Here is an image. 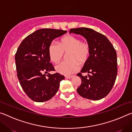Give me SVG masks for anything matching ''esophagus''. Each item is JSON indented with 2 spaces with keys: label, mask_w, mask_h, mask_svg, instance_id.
Masks as SVG:
<instances>
[{
  "label": "esophagus",
  "mask_w": 132,
  "mask_h": 132,
  "mask_svg": "<svg viewBox=\"0 0 132 132\" xmlns=\"http://www.w3.org/2000/svg\"><path fill=\"white\" fill-rule=\"evenodd\" d=\"M65 77L67 79H71V78L73 77V76H65Z\"/></svg>",
  "instance_id": "1"
}]
</instances>
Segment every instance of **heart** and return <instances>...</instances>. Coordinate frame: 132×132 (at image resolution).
Here are the masks:
<instances>
[{
    "label": "heart",
    "instance_id": "b5f03b06",
    "mask_svg": "<svg viewBox=\"0 0 132 132\" xmlns=\"http://www.w3.org/2000/svg\"><path fill=\"white\" fill-rule=\"evenodd\" d=\"M48 53L54 63L61 61L64 53H68V60L61 62L55 67L57 72L68 75L79 69V64L83 66L87 63L91 56V46L88 42L81 41L80 38L69 35L62 38L59 44L52 42L49 46Z\"/></svg>",
    "mask_w": 132,
    "mask_h": 132
}]
</instances>
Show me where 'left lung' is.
<instances>
[{
	"instance_id": "obj_1",
	"label": "left lung",
	"mask_w": 132,
	"mask_h": 132,
	"mask_svg": "<svg viewBox=\"0 0 132 132\" xmlns=\"http://www.w3.org/2000/svg\"><path fill=\"white\" fill-rule=\"evenodd\" d=\"M71 32L82 35L91 46L90 59L77 75L81 80L77 93L89 100H101L108 94L115 84L118 73L117 52L104 35L93 29L71 28ZM82 72L89 74L83 77Z\"/></svg>"
}]
</instances>
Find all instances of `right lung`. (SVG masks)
Masks as SVG:
<instances>
[{"mask_svg":"<svg viewBox=\"0 0 132 132\" xmlns=\"http://www.w3.org/2000/svg\"><path fill=\"white\" fill-rule=\"evenodd\" d=\"M67 31L42 28L35 31L24 39L15 55L17 75L20 84L27 95L35 102H45L51 99L64 79L55 71L50 63L48 53L50 45L55 38Z\"/></svg>","mask_w":132,"mask_h":132,"instance_id":"right-lung-1","label":"right lung"}]
</instances>
